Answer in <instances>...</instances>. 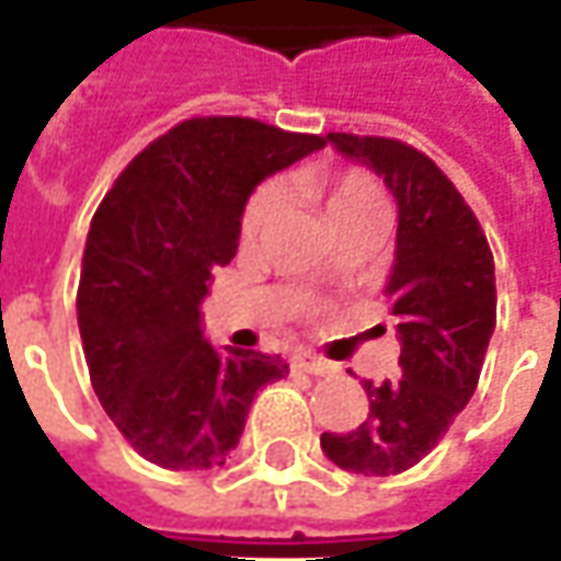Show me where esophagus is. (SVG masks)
Wrapping results in <instances>:
<instances>
[{
    "label": "esophagus",
    "mask_w": 561,
    "mask_h": 561,
    "mask_svg": "<svg viewBox=\"0 0 561 561\" xmlns=\"http://www.w3.org/2000/svg\"><path fill=\"white\" fill-rule=\"evenodd\" d=\"M291 366L300 369V373H310V376H322V373H329V369H332L325 359L317 357V354H310V351H298V354L291 357Z\"/></svg>",
    "instance_id": "obj_1"
}]
</instances>
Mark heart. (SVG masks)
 Here are the masks:
<instances>
[{
  "label": "heart",
  "mask_w": 561,
  "mask_h": 561,
  "mask_svg": "<svg viewBox=\"0 0 561 561\" xmlns=\"http://www.w3.org/2000/svg\"><path fill=\"white\" fill-rule=\"evenodd\" d=\"M288 185L300 198L319 204V210L325 214V220L335 232L363 220H388V195L376 176L363 167L307 164L288 176ZM279 207V183H263L251 192L242 214L244 244H254L261 239L270 229V222L276 220Z\"/></svg>",
  "instance_id": "1"
}]
</instances>
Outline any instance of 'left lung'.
<instances>
[{"instance_id": "left-lung-1", "label": "left lung", "mask_w": 561, "mask_h": 561, "mask_svg": "<svg viewBox=\"0 0 561 561\" xmlns=\"http://www.w3.org/2000/svg\"><path fill=\"white\" fill-rule=\"evenodd\" d=\"M325 139L385 176L400 214L385 285L400 335V378L363 381L366 422L319 437L322 454L344 472L385 478L432 454L472 400L496 325L493 254L472 207L425 151L388 136Z\"/></svg>"}]
</instances>
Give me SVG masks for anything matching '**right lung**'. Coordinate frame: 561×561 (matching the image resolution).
<instances>
[{"label": "right lung", "instance_id": "right-lung-1", "mask_svg": "<svg viewBox=\"0 0 561 561\" xmlns=\"http://www.w3.org/2000/svg\"><path fill=\"white\" fill-rule=\"evenodd\" d=\"M325 146L254 117H188L114 180L87 236L77 322L89 381L117 432L173 472L222 466L254 397L288 373L202 335L214 266L239 251L254 185Z\"/></svg>", "mask_w": 561, "mask_h": 561}]
</instances>
